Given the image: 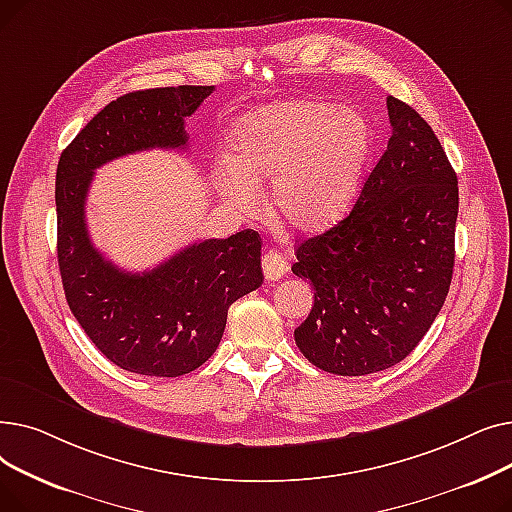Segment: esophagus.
<instances>
[{"label": "esophagus", "instance_id": "esophagus-1", "mask_svg": "<svg viewBox=\"0 0 512 512\" xmlns=\"http://www.w3.org/2000/svg\"><path fill=\"white\" fill-rule=\"evenodd\" d=\"M263 265V276L265 280L276 282L288 272V261L278 253V251H267L261 259Z\"/></svg>", "mask_w": 512, "mask_h": 512}]
</instances>
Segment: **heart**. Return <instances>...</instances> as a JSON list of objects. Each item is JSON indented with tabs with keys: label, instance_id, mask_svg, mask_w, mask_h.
<instances>
[{
	"label": "heart",
	"instance_id": "heart-1",
	"mask_svg": "<svg viewBox=\"0 0 512 512\" xmlns=\"http://www.w3.org/2000/svg\"><path fill=\"white\" fill-rule=\"evenodd\" d=\"M373 151V128L353 105L290 99L263 105L232 126V159L215 166L220 195L238 211L263 205L270 182L278 218L299 232H321L353 205Z\"/></svg>",
	"mask_w": 512,
	"mask_h": 512
}]
</instances>
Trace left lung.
Here are the masks:
<instances>
[{
    "label": "left lung",
    "instance_id": "obj_1",
    "mask_svg": "<svg viewBox=\"0 0 512 512\" xmlns=\"http://www.w3.org/2000/svg\"><path fill=\"white\" fill-rule=\"evenodd\" d=\"M392 137L353 211L301 242L292 274L313 286L299 351L336 375L400 363L432 328L452 280L459 180L429 126L388 97Z\"/></svg>",
    "mask_w": 512,
    "mask_h": 512
}]
</instances>
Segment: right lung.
I'll use <instances>...</instances> for the list:
<instances>
[{
    "instance_id": "1",
    "label": "right lung",
    "mask_w": 512,
    "mask_h": 512,
    "mask_svg": "<svg viewBox=\"0 0 512 512\" xmlns=\"http://www.w3.org/2000/svg\"><path fill=\"white\" fill-rule=\"evenodd\" d=\"M211 91L182 85L122 95L76 134L58 164V263L68 307L99 351L132 373L178 378L201 367L222 340L230 305L263 282L255 230L193 242L141 274L107 261L87 230L95 170L137 151L186 149L184 118Z\"/></svg>"
}]
</instances>
